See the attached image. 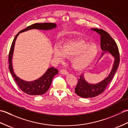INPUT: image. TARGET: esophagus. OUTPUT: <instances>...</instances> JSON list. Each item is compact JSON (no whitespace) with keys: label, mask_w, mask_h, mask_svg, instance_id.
Masks as SVG:
<instances>
[{"label":"esophagus","mask_w":128,"mask_h":128,"mask_svg":"<svg viewBox=\"0 0 128 128\" xmlns=\"http://www.w3.org/2000/svg\"><path fill=\"white\" fill-rule=\"evenodd\" d=\"M60 74H62V75H66L69 74V72H68L66 70H64V69H62L60 70Z\"/></svg>","instance_id":"obj_1"}]
</instances>
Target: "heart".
I'll use <instances>...</instances> for the list:
<instances>
[{"instance_id": "1", "label": "heart", "mask_w": 128, "mask_h": 128, "mask_svg": "<svg viewBox=\"0 0 128 128\" xmlns=\"http://www.w3.org/2000/svg\"><path fill=\"white\" fill-rule=\"evenodd\" d=\"M96 45L90 44L81 40H66L62 43L60 47L55 46L53 50L54 58L62 61L65 56L72 58V65L78 71L85 70L91 66L98 54Z\"/></svg>"}]
</instances>
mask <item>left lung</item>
Here are the masks:
<instances>
[{
    "instance_id": "8db88e82",
    "label": "left lung",
    "mask_w": 128,
    "mask_h": 128,
    "mask_svg": "<svg viewBox=\"0 0 128 128\" xmlns=\"http://www.w3.org/2000/svg\"><path fill=\"white\" fill-rule=\"evenodd\" d=\"M91 30L96 32L100 36V48L103 52L100 59L104 54L108 53L114 58V62L109 75L99 82L89 83L85 80L84 75L80 76L75 88V92L78 96L82 98L94 97L101 94L113 78L118 69L120 60L118 46L110 34L101 29L91 28Z\"/></svg>"
}]
</instances>
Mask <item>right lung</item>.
I'll use <instances>...</instances> for the list:
<instances>
[{
  "label": "right lung",
  "instance_id": "add662e5",
  "mask_svg": "<svg viewBox=\"0 0 128 128\" xmlns=\"http://www.w3.org/2000/svg\"><path fill=\"white\" fill-rule=\"evenodd\" d=\"M56 24L54 23H36L28 26L26 28L21 30L16 35L13 40L9 54V69L14 79L21 90L29 95H42L44 94L50 88L54 76L58 74V70L53 67L48 68L47 71L40 78L34 81H28L21 79L15 74L12 66V57L14 50L15 41L20 33L30 30L37 29L40 30L48 31L56 28Z\"/></svg>",
  "mask_w": 128,
  "mask_h": 128
}]
</instances>
